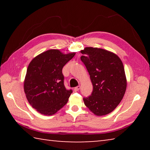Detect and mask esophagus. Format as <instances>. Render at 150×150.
I'll use <instances>...</instances> for the list:
<instances>
[{"instance_id":"esophagus-1","label":"esophagus","mask_w":150,"mask_h":150,"mask_svg":"<svg viewBox=\"0 0 150 150\" xmlns=\"http://www.w3.org/2000/svg\"><path fill=\"white\" fill-rule=\"evenodd\" d=\"M80 88H81V87H80L79 85V86H77V87H76L74 88V91H75V92H77V91H79Z\"/></svg>"}]
</instances>
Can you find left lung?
I'll use <instances>...</instances> for the list:
<instances>
[{"label": "left lung", "instance_id": "1", "mask_svg": "<svg viewBox=\"0 0 150 150\" xmlns=\"http://www.w3.org/2000/svg\"><path fill=\"white\" fill-rule=\"evenodd\" d=\"M81 52L93 86L91 95L83 98L85 105L95 115H107L116 108L126 92L123 63L116 54L100 48L88 47Z\"/></svg>", "mask_w": 150, "mask_h": 150}]
</instances>
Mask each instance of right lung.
Wrapping results in <instances>:
<instances>
[{
	"label": "right lung",
	"mask_w": 150,
	"mask_h": 150,
	"mask_svg": "<svg viewBox=\"0 0 150 150\" xmlns=\"http://www.w3.org/2000/svg\"><path fill=\"white\" fill-rule=\"evenodd\" d=\"M75 54H63L58 50H50L30 63L24 92L30 105L40 113L53 115L67 104L73 91L66 89L62 69Z\"/></svg>",
	"instance_id": "add662e5"
}]
</instances>
